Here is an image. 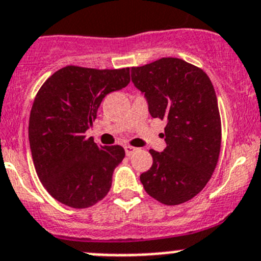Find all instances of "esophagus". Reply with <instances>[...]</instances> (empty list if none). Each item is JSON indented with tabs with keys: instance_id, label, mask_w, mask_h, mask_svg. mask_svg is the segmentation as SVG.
<instances>
[{
	"instance_id": "34e87169",
	"label": "esophagus",
	"mask_w": 261,
	"mask_h": 261,
	"mask_svg": "<svg viewBox=\"0 0 261 261\" xmlns=\"http://www.w3.org/2000/svg\"><path fill=\"white\" fill-rule=\"evenodd\" d=\"M136 149H138V148H134V147H131V145H126V147H125L126 155H131L134 152H135Z\"/></svg>"
}]
</instances>
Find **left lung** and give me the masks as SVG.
Masks as SVG:
<instances>
[{"mask_svg": "<svg viewBox=\"0 0 261 261\" xmlns=\"http://www.w3.org/2000/svg\"><path fill=\"white\" fill-rule=\"evenodd\" d=\"M131 81L144 94L150 116L166 121V148L149 150L153 165L140 181L161 203H184L204 188L219 160L221 122L213 84L177 58L131 68Z\"/></svg>", "mask_w": 261, "mask_h": 261, "instance_id": "left-lung-1", "label": "left lung"}]
</instances>
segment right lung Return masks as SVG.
Segmentation results:
<instances>
[{
  "label": "right lung",
  "instance_id": "1",
  "mask_svg": "<svg viewBox=\"0 0 261 261\" xmlns=\"http://www.w3.org/2000/svg\"><path fill=\"white\" fill-rule=\"evenodd\" d=\"M128 82L130 68L68 65L48 77L36 95L28 127L32 158L46 191L63 204L86 208L108 194L125 150L97 145L85 133L104 97Z\"/></svg>",
  "mask_w": 261,
  "mask_h": 261
}]
</instances>
